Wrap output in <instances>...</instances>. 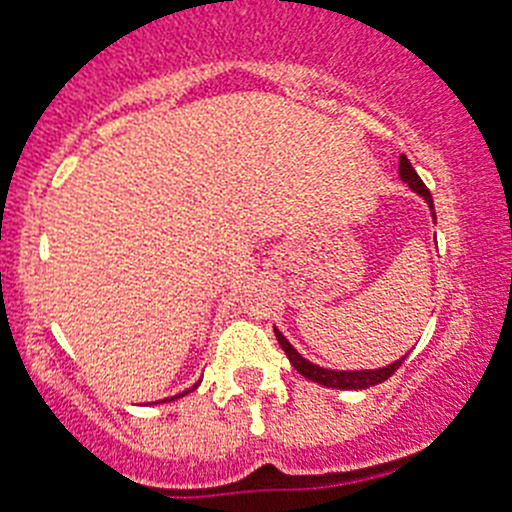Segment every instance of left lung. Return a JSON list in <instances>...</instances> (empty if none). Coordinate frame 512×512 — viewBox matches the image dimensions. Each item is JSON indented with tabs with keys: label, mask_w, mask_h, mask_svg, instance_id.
Masks as SVG:
<instances>
[{
	"label": "left lung",
	"mask_w": 512,
	"mask_h": 512,
	"mask_svg": "<svg viewBox=\"0 0 512 512\" xmlns=\"http://www.w3.org/2000/svg\"><path fill=\"white\" fill-rule=\"evenodd\" d=\"M399 176L401 181L409 186L412 191H417L419 197H424V202L429 204V209H432V219L437 222V214H434V202H432V194H429V189L424 186V181L419 179V174L414 171V166L409 164V159L404 154H401L399 159ZM275 338H278V343L283 346L285 356L290 358V364L295 366V371L298 374H303L305 379L315 381V384H323L328 386V389H369V386H376L381 384V381L389 379L391 374H394L396 369H399L401 364H404V358L401 356L399 361H394V364L384 366V369H364V371H333V369H323V366H315L310 364L308 358L300 356L298 351H295L293 346H290L288 338L283 336V333L275 328Z\"/></svg>",
	"instance_id": "obj_1"
}]
</instances>
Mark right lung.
<instances>
[{"mask_svg":"<svg viewBox=\"0 0 512 512\" xmlns=\"http://www.w3.org/2000/svg\"><path fill=\"white\" fill-rule=\"evenodd\" d=\"M191 391V389H189ZM184 394H186V391H184ZM184 394H179V396H184ZM171 399H176V396H171ZM171 399H164V401H171Z\"/></svg>","mask_w":512,"mask_h":512,"instance_id":"add662e5","label":"right lung"}]
</instances>
